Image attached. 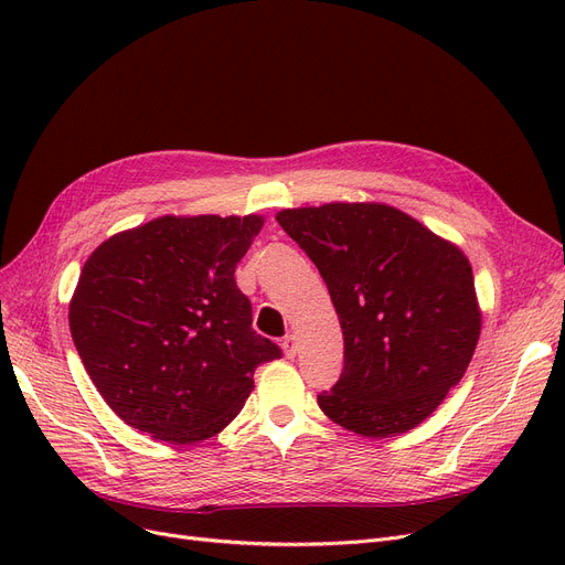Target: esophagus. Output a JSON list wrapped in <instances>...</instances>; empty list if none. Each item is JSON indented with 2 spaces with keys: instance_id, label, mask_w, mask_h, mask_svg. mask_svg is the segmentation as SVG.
Wrapping results in <instances>:
<instances>
[{
  "instance_id": "esophagus-1",
  "label": "esophagus",
  "mask_w": 565,
  "mask_h": 565,
  "mask_svg": "<svg viewBox=\"0 0 565 565\" xmlns=\"http://www.w3.org/2000/svg\"><path fill=\"white\" fill-rule=\"evenodd\" d=\"M281 348H284V354L288 360H292L295 354H298V339H295L292 334H288L284 341H281Z\"/></svg>"
}]
</instances>
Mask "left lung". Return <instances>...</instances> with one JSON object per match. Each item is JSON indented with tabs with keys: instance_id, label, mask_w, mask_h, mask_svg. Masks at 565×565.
Segmentation results:
<instances>
[{
	"instance_id": "left-lung-1",
	"label": "left lung",
	"mask_w": 565,
	"mask_h": 565,
	"mask_svg": "<svg viewBox=\"0 0 565 565\" xmlns=\"http://www.w3.org/2000/svg\"><path fill=\"white\" fill-rule=\"evenodd\" d=\"M277 222L318 267L343 330V371L320 409L364 437L419 426L481 334L467 256L384 203L288 207Z\"/></svg>"
}]
</instances>
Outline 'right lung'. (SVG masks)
Masks as SVG:
<instances>
[{
  "label": "right lung",
  "instance_id": "right-lung-1",
  "mask_svg": "<svg viewBox=\"0 0 565 565\" xmlns=\"http://www.w3.org/2000/svg\"><path fill=\"white\" fill-rule=\"evenodd\" d=\"M263 217L164 215L111 235L82 267L68 322L79 360L128 426L194 444L228 426L254 371L281 358L235 284Z\"/></svg>",
  "mask_w": 565,
  "mask_h": 565
}]
</instances>
